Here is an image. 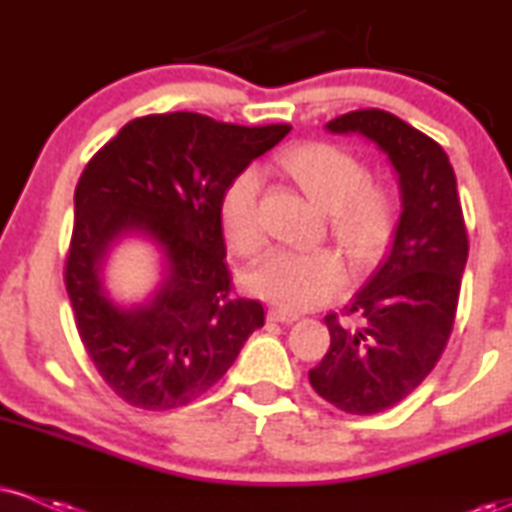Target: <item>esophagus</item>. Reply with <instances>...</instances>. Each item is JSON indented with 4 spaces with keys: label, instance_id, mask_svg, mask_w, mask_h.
Listing matches in <instances>:
<instances>
[{
    "label": "esophagus",
    "instance_id": "obj_1",
    "mask_svg": "<svg viewBox=\"0 0 512 512\" xmlns=\"http://www.w3.org/2000/svg\"><path fill=\"white\" fill-rule=\"evenodd\" d=\"M267 317L272 322H284V325H291V322L298 320L296 313H286V310H269Z\"/></svg>",
    "mask_w": 512,
    "mask_h": 512
}]
</instances>
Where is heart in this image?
Wrapping results in <instances>:
<instances>
[{
	"mask_svg": "<svg viewBox=\"0 0 512 512\" xmlns=\"http://www.w3.org/2000/svg\"><path fill=\"white\" fill-rule=\"evenodd\" d=\"M281 168L330 219V233L356 264L383 255L395 226V204L368 168L332 144H303L281 156ZM262 173L245 168L221 199V228L228 248L252 257L264 245L260 216ZM346 264L334 250H274L245 274L250 293L284 310H308L344 291Z\"/></svg>",
	"mask_w": 512,
	"mask_h": 512,
	"instance_id": "b5f03b06",
	"label": "heart"
}]
</instances>
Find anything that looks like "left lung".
Wrapping results in <instances>:
<instances>
[{
	"instance_id": "1",
	"label": "left lung",
	"mask_w": 512,
	"mask_h": 512,
	"mask_svg": "<svg viewBox=\"0 0 512 512\" xmlns=\"http://www.w3.org/2000/svg\"><path fill=\"white\" fill-rule=\"evenodd\" d=\"M332 134H361L390 158L402 216L387 257L346 315H327L330 349L308 378L346 414L395 407L436 368L452 322L469 240L457 180L443 146L385 110H354L327 122Z\"/></svg>"
}]
</instances>
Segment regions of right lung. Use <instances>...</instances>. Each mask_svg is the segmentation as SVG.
<instances>
[{
	"instance_id": "1",
	"label": "right lung",
	"mask_w": 512,
	"mask_h": 512,
	"mask_svg": "<svg viewBox=\"0 0 512 512\" xmlns=\"http://www.w3.org/2000/svg\"><path fill=\"white\" fill-rule=\"evenodd\" d=\"M289 132V125L240 127L199 113L146 115L127 122L81 173L64 284L93 366L132 407L168 411L195 402L264 325L262 303L233 293L221 199ZM125 235L149 237L164 255L159 289L129 309L107 296L100 276Z\"/></svg>"
}]
</instances>
